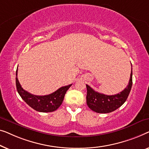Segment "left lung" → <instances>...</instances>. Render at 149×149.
I'll return each instance as SVG.
<instances>
[{
	"instance_id": "left-lung-1",
	"label": "left lung",
	"mask_w": 149,
	"mask_h": 149,
	"mask_svg": "<svg viewBox=\"0 0 149 149\" xmlns=\"http://www.w3.org/2000/svg\"><path fill=\"white\" fill-rule=\"evenodd\" d=\"M132 65V63H131ZM132 86V67L128 85L126 88L117 95H106L94 91L86 84L87 95L86 103L93 111L98 113H108L114 111L125 102Z\"/></svg>"
}]
</instances>
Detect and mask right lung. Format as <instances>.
<instances>
[{"mask_svg":"<svg viewBox=\"0 0 149 149\" xmlns=\"http://www.w3.org/2000/svg\"><path fill=\"white\" fill-rule=\"evenodd\" d=\"M72 85L63 86L48 95H33L23 89L17 78V69L16 71V87L19 95L29 106L39 112H53L57 109L62 104L67 91Z\"/></svg>","mask_w":149,"mask_h":149,"instance_id":"obj_1","label":"right lung"}]
</instances>
